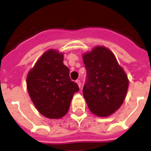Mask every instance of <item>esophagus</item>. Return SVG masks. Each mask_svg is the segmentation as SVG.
I'll use <instances>...</instances> for the list:
<instances>
[{
	"label": "esophagus",
	"mask_w": 151,
	"mask_h": 151,
	"mask_svg": "<svg viewBox=\"0 0 151 151\" xmlns=\"http://www.w3.org/2000/svg\"><path fill=\"white\" fill-rule=\"evenodd\" d=\"M76 83H77V85H78V87H79V88H80V87H81V82H80V80H77L76 81Z\"/></svg>",
	"instance_id": "34e87169"
}]
</instances>
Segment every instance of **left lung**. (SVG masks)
Returning a JSON list of instances; mask_svg holds the SVG:
<instances>
[{"instance_id":"left-lung-1","label":"left lung","mask_w":151,"mask_h":151,"mask_svg":"<svg viewBox=\"0 0 151 151\" xmlns=\"http://www.w3.org/2000/svg\"><path fill=\"white\" fill-rule=\"evenodd\" d=\"M87 80L83 95L93 114L106 117L113 114L125 101L129 80L113 53L98 46L83 55Z\"/></svg>"}]
</instances>
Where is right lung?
<instances>
[{"label": "right lung", "instance_id": "obj_1", "mask_svg": "<svg viewBox=\"0 0 151 151\" xmlns=\"http://www.w3.org/2000/svg\"><path fill=\"white\" fill-rule=\"evenodd\" d=\"M63 54L55 49L43 53L28 72L26 87L39 113L50 119H59L69 110L73 95L79 91L63 64Z\"/></svg>", "mask_w": 151, "mask_h": 151}]
</instances>
